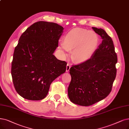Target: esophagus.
Masks as SVG:
<instances>
[{
	"label": "esophagus",
	"mask_w": 129,
	"mask_h": 129,
	"mask_svg": "<svg viewBox=\"0 0 129 129\" xmlns=\"http://www.w3.org/2000/svg\"><path fill=\"white\" fill-rule=\"evenodd\" d=\"M70 68H71L70 64H67V67H66V71H67V72H68V71H69Z\"/></svg>",
	"instance_id": "1"
}]
</instances>
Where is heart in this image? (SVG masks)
<instances>
[{"label": "heart", "mask_w": 129, "mask_h": 129, "mask_svg": "<svg viewBox=\"0 0 129 129\" xmlns=\"http://www.w3.org/2000/svg\"><path fill=\"white\" fill-rule=\"evenodd\" d=\"M99 40L97 35L92 31L81 28L70 29L60 41L59 48L63 52L72 51L71 58L75 63H82L88 60L93 54Z\"/></svg>", "instance_id": "1"}]
</instances>
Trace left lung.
I'll return each instance as SVG.
<instances>
[{
	"instance_id": "8db88e82",
	"label": "left lung",
	"mask_w": 129,
	"mask_h": 129,
	"mask_svg": "<svg viewBox=\"0 0 129 129\" xmlns=\"http://www.w3.org/2000/svg\"><path fill=\"white\" fill-rule=\"evenodd\" d=\"M92 28L101 36L102 42L88 60L73 65L69 70V99L74 104L85 106L109 95L116 75L117 57L112 38L104 29Z\"/></svg>"
}]
</instances>
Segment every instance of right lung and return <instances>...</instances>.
Wrapping results in <instances>:
<instances>
[{"label": "right lung", "mask_w": 129, "mask_h": 129, "mask_svg": "<svg viewBox=\"0 0 129 129\" xmlns=\"http://www.w3.org/2000/svg\"><path fill=\"white\" fill-rule=\"evenodd\" d=\"M63 29L56 23L40 21L20 36L14 50L11 74L15 90L24 99H44L52 82L65 73L67 63L53 54Z\"/></svg>", "instance_id": "right-lung-1"}]
</instances>
